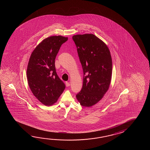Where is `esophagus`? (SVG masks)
I'll return each mask as SVG.
<instances>
[{
  "mask_svg": "<svg viewBox=\"0 0 150 150\" xmlns=\"http://www.w3.org/2000/svg\"><path fill=\"white\" fill-rule=\"evenodd\" d=\"M65 84H66V86H67V87H69V86H70V83H69V82H67H67L65 83Z\"/></svg>",
  "mask_w": 150,
  "mask_h": 150,
  "instance_id": "obj_1",
  "label": "esophagus"
}]
</instances>
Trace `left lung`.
<instances>
[{"instance_id": "left-lung-1", "label": "left lung", "mask_w": 150, "mask_h": 150, "mask_svg": "<svg viewBox=\"0 0 150 150\" xmlns=\"http://www.w3.org/2000/svg\"><path fill=\"white\" fill-rule=\"evenodd\" d=\"M72 38L83 73V88L76 99L80 105L90 107L99 102L109 88L112 56L107 45L94 34H78Z\"/></svg>"}]
</instances>
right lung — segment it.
Here are the masks:
<instances>
[{"label":"right lung","mask_w":150,"mask_h":150,"mask_svg":"<svg viewBox=\"0 0 150 150\" xmlns=\"http://www.w3.org/2000/svg\"><path fill=\"white\" fill-rule=\"evenodd\" d=\"M68 38L52 36L41 42L29 59L27 77L33 95L45 105H53L65 88L56 72L54 60L62 45Z\"/></svg>","instance_id":"add662e5"}]
</instances>
